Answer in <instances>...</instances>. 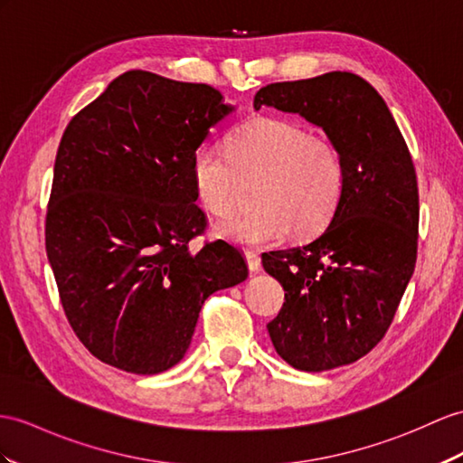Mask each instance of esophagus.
Returning a JSON list of instances; mask_svg holds the SVG:
<instances>
[{
    "label": "esophagus",
    "instance_id": "esophagus-1",
    "mask_svg": "<svg viewBox=\"0 0 463 463\" xmlns=\"http://www.w3.org/2000/svg\"><path fill=\"white\" fill-rule=\"evenodd\" d=\"M245 261H247V267H250L251 273H259V269H261V257H259L257 251H245Z\"/></svg>",
    "mask_w": 463,
    "mask_h": 463
}]
</instances>
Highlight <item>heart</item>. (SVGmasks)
<instances>
[{
	"instance_id": "1",
	"label": "heart",
	"mask_w": 463,
	"mask_h": 463,
	"mask_svg": "<svg viewBox=\"0 0 463 463\" xmlns=\"http://www.w3.org/2000/svg\"><path fill=\"white\" fill-rule=\"evenodd\" d=\"M255 210L218 223L222 238L263 245L318 233L344 193V163L335 146L290 119L255 118L228 137V151L202 145L193 156L200 204L216 216L238 206L243 180H257Z\"/></svg>"
}]
</instances>
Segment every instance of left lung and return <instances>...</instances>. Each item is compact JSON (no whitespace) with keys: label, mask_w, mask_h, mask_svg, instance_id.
Masks as SVG:
<instances>
[{"label":"left lung","mask_w":463,"mask_h":463,"mask_svg":"<svg viewBox=\"0 0 463 463\" xmlns=\"http://www.w3.org/2000/svg\"><path fill=\"white\" fill-rule=\"evenodd\" d=\"M298 114L328 135L344 193L317 240L261 255L285 288L267 324L277 354L300 371L357 362L385 335L414 273L419 186L409 146L377 90L352 72L259 90L253 108Z\"/></svg>","instance_id":"8db88e82"}]
</instances>
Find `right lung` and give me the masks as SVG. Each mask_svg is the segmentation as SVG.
Masks as SVG:
<instances>
[{
	"label": "right lung",
	"instance_id": "obj_1",
	"mask_svg": "<svg viewBox=\"0 0 463 463\" xmlns=\"http://www.w3.org/2000/svg\"><path fill=\"white\" fill-rule=\"evenodd\" d=\"M233 109L208 84L129 71L64 129L44 243L66 318L99 362L171 369L204 300L247 279L230 243L188 250L206 228L193 156Z\"/></svg>",
	"mask_w": 463,
	"mask_h": 463
}]
</instances>
